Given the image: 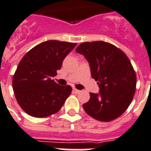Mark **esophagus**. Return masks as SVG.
<instances>
[{
  "label": "esophagus",
  "instance_id": "1",
  "mask_svg": "<svg viewBox=\"0 0 151 151\" xmlns=\"http://www.w3.org/2000/svg\"><path fill=\"white\" fill-rule=\"evenodd\" d=\"M73 92H74V93H79L80 90H78L77 89H76V88H73Z\"/></svg>",
  "mask_w": 151,
  "mask_h": 151
}]
</instances>
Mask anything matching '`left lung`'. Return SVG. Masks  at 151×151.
I'll return each instance as SVG.
<instances>
[{
	"label": "left lung",
	"mask_w": 151,
	"mask_h": 151,
	"mask_svg": "<svg viewBox=\"0 0 151 151\" xmlns=\"http://www.w3.org/2000/svg\"><path fill=\"white\" fill-rule=\"evenodd\" d=\"M76 52L88 61L92 77L99 87V93H90V100L83 105L84 111L101 122L117 119L135 93L137 78L130 60L120 48L103 41L81 43Z\"/></svg>",
	"instance_id": "8db88e82"
}]
</instances>
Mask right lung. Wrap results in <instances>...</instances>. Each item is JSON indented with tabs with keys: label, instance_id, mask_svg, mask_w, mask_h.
I'll list each match as a JSON object with an SVG mask.
<instances>
[{
	"label": "right lung",
	"instance_id": "right-lung-1",
	"mask_svg": "<svg viewBox=\"0 0 151 151\" xmlns=\"http://www.w3.org/2000/svg\"><path fill=\"white\" fill-rule=\"evenodd\" d=\"M77 43L48 40L29 51L13 77V90L19 106L28 115L44 118L58 112L71 93L69 85L51 79Z\"/></svg>",
	"mask_w": 151,
	"mask_h": 151
}]
</instances>
